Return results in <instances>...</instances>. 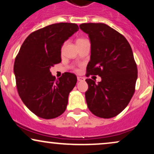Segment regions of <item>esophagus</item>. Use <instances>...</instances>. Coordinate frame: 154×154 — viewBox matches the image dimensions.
Segmentation results:
<instances>
[{
    "instance_id": "34e87169",
    "label": "esophagus",
    "mask_w": 154,
    "mask_h": 154,
    "mask_svg": "<svg viewBox=\"0 0 154 154\" xmlns=\"http://www.w3.org/2000/svg\"><path fill=\"white\" fill-rule=\"evenodd\" d=\"M77 80H78V82H83V81H85V78L82 77H77Z\"/></svg>"
}]
</instances>
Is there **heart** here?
<instances>
[{
    "instance_id": "b5f03b06",
    "label": "heart",
    "mask_w": 154,
    "mask_h": 154,
    "mask_svg": "<svg viewBox=\"0 0 154 154\" xmlns=\"http://www.w3.org/2000/svg\"><path fill=\"white\" fill-rule=\"evenodd\" d=\"M85 40V39H83V38H78L77 40V42H76V43H79V42H81V41H83V40Z\"/></svg>"
}]
</instances>
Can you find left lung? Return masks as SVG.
<instances>
[{
    "mask_svg": "<svg viewBox=\"0 0 154 154\" xmlns=\"http://www.w3.org/2000/svg\"><path fill=\"white\" fill-rule=\"evenodd\" d=\"M79 28L88 34L91 44L86 76L101 77L98 83L85 80L88 107L98 117H114L127 107L135 93L137 68L131 46L122 35L103 23H84Z\"/></svg>",
    "mask_w": 154,
    "mask_h": 154,
    "instance_id": "8db88e82",
    "label": "left lung"
}]
</instances>
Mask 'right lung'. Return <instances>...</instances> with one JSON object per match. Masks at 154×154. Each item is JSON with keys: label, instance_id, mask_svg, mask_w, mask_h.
Here are the masks:
<instances>
[{"label": "right lung", "instance_id": "right-lung-1", "mask_svg": "<svg viewBox=\"0 0 154 154\" xmlns=\"http://www.w3.org/2000/svg\"><path fill=\"white\" fill-rule=\"evenodd\" d=\"M78 29L77 24L63 22L38 29L25 39L16 56L17 91L24 105L39 117L54 119L66 110L77 77L65 72L56 79L50 68L61 62L63 43Z\"/></svg>", "mask_w": 154, "mask_h": 154}]
</instances>
